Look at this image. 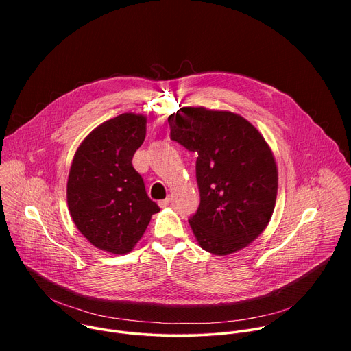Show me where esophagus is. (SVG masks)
Here are the masks:
<instances>
[{
	"instance_id": "1",
	"label": "esophagus",
	"mask_w": 351,
	"mask_h": 351,
	"mask_svg": "<svg viewBox=\"0 0 351 351\" xmlns=\"http://www.w3.org/2000/svg\"><path fill=\"white\" fill-rule=\"evenodd\" d=\"M171 204V198H165V199H161V202L158 203V206L161 207V208H165V207H168Z\"/></svg>"
}]
</instances>
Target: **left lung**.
<instances>
[{
	"instance_id": "obj_1",
	"label": "left lung",
	"mask_w": 351,
	"mask_h": 351,
	"mask_svg": "<svg viewBox=\"0 0 351 351\" xmlns=\"http://www.w3.org/2000/svg\"><path fill=\"white\" fill-rule=\"evenodd\" d=\"M171 138L197 153L199 207L189 219L203 250L229 256L268 226L278 194V167L258 129L239 114L182 107L168 118Z\"/></svg>"
}]
</instances>
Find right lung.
Masks as SVG:
<instances>
[{
	"label": "right lung",
	"mask_w": 351,
	"mask_h": 351,
	"mask_svg": "<svg viewBox=\"0 0 351 351\" xmlns=\"http://www.w3.org/2000/svg\"><path fill=\"white\" fill-rule=\"evenodd\" d=\"M145 125L141 114H121L91 130L73 156L66 183L69 214L79 232L107 253H130L160 211L132 165Z\"/></svg>",
	"instance_id": "right-lung-1"
}]
</instances>
